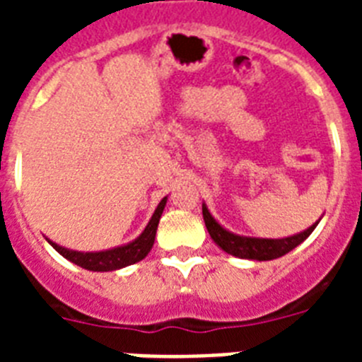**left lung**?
I'll return each instance as SVG.
<instances>
[{
  "instance_id": "8db88e82",
  "label": "left lung",
  "mask_w": 362,
  "mask_h": 362,
  "mask_svg": "<svg viewBox=\"0 0 362 362\" xmlns=\"http://www.w3.org/2000/svg\"><path fill=\"white\" fill-rule=\"evenodd\" d=\"M203 219L206 230H209L210 238L214 239L217 246H221L226 254L235 255L241 259H255V261H270V259L283 257L284 254H288L293 250L297 245L305 241L310 233L315 230L317 223L306 228L305 232L290 235L284 239H263V238H245V235H235V233L228 232L210 216L209 209L203 204Z\"/></svg>"
}]
</instances>
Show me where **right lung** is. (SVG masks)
I'll list each match as a JSON object with an SVG mask.
<instances>
[{"label": "right lung", "instance_id": "add662e5", "mask_svg": "<svg viewBox=\"0 0 362 362\" xmlns=\"http://www.w3.org/2000/svg\"><path fill=\"white\" fill-rule=\"evenodd\" d=\"M166 197H163L161 203L158 204V209L153 212L152 219L148 221L146 228L143 230V233L136 241L129 243L124 246H117V248H112V250L105 252H76L69 250V248H63V246L56 245V243L49 241L50 245L56 248V252L63 255L65 259L72 261L74 264L85 268V270L92 272H112L119 270V268L129 267V264L137 263L148 255V252L152 250L153 239H156V230H158L159 219H161V214L165 210Z\"/></svg>", "mask_w": 362, "mask_h": 362}]
</instances>
